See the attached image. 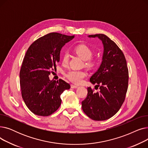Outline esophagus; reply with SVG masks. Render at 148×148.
<instances>
[{
	"instance_id": "1",
	"label": "esophagus",
	"mask_w": 148,
	"mask_h": 148,
	"mask_svg": "<svg viewBox=\"0 0 148 148\" xmlns=\"http://www.w3.org/2000/svg\"><path fill=\"white\" fill-rule=\"evenodd\" d=\"M71 88L73 89H75L78 88V86H76V85H74V84H71Z\"/></svg>"
}]
</instances>
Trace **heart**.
I'll use <instances>...</instances> for the list:
<instances>
[{
  "mask_svg": "<svg viewBox=\"0 0 148 148\" xmlns=\"http://www.w3.org/2000/svg\"><path fill=\"white\" fill-rule=\"evenodd\" d=\"M74 51L77 56H79L83 60H86L85 64L89 68H92L94 66L95 62L91 60V58L93 56V51L92 49L86 45L80 44L76 46L74 49ZM69 54L67 51H65L62 57V64L66 65L69 60ZM87 74L86 71L83 70H69L66 73L65 76L67 78L74 83L79 84L82 80L86 76Z\"/></svg>",
  "mask_w": 148,
  "mask_h": 148,
  "instance_id": "1",
  "label": "heart"
}]
</instances>
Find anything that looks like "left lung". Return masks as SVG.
I'll return each mask as SVG.
<instances>
[{"mask_svg":"<svg viewBox=\"0 0 148 148\" xmlns=\"http://www.w3.org/2000/svg\"><path fill=\"white\" fill-rule=\"evenodd\" d=\"M98 38L104 47L102 62L97 71L90 78L97 84L93 92L88 88V95L82 102V109L94 121H105L113 116L121 107L128 89V69L125 56L116 43L104 34L89 35Z\"/></svg>","mask_w":148,"mask_h":148,"instance_id":"8db88e82","label":"left lung"}]
</instances>
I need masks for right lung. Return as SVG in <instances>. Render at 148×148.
Wrapping results in <instances>:
<instances>
[{"instance_id":"obj_1","label":"right lung","mask_w":148,"mask_h":148,"mask_svg":"<svg viewBox=\"0 0 148 148\" xmlns=\"http://www.w3.org/2000/svg\"><path fill=\"white\" fill-rule=\"evenodd\" d=\"M74 38L53 32L34 41L27 49L20 72L21 95L35 114L48 116L61 104L60 95L70 85L64 80H50L49 75L56 69L60 50Z\"/></svg>"}]
</instances>
